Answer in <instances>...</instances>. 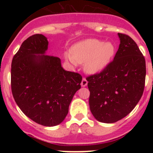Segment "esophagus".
<instances>
[{
    "label": "esophagus",
    "instance_id": "obj_1",
    "mask_svg": "<svg viewBox=\"0 0 153 153\" xmlns=\"http://www.w3.org/2000/svg\"><path fill=\"white\" fill-rule=\"evenodd\" d=\"M87 83H88V82H87L86 78H83L82 82H81V86H83V87H84V86H86V85H87Z\"/></svg>",
    "mask_w": 153,
    "mask_h": 153
}]
</instances>
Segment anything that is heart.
Masks as SVG:
<instances>
[{
  "instance_id": "1",
  "label": "heart",
  "mask_w": 153,
  "mask_h": 153,
  "mask_svg": "<svg viewBox=\"0 0 153 153\" xmlns=\"http://www.w3.org/2000/svg\"><path fill=\"white\" fill-rule=\"evenodd\" d=\"M115 52L116 47L111 42L87 39L74 44L70 53H65V58L73 65L84 63L85 71L94 74L106 68Z\"/></svg>"
}]
</instances>
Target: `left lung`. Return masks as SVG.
Returning a JSON list of instances; mask_svg holds the SVG:
<instances>
[{"label":"left lung","mask_w":153,"mask_h":153,"mask_svg":"<svg viewBox=\"0 0 153 153\" xmlns=\"http://www.w3.org/2000/svg\"><path fill=\"white\" fill-rule=\"evenodd\" d=\"M118 36L120 44L113 61L101 73L86 78L90 111L105 123L126 117L141 99L145 86V58L130 36Z\"/></svg>","instance_id":"1"}]
</instances>
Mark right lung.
<instances>
[{
    "label": "right lung",
    "mask_w": 153,
    "mask_h": 153,
    "mask_svg": "<svg viewBox=\"0 0 153 153\" xmlns=\"http://www.w3.org/2000/svg\"><path fill=\"white\" fill-rule=\"evenodd\" d=\"M48 40L34 34L23 42L11 63V90L21 111L36 123L54 126L64 120L82 76L46 55Z\"/></svg>",
    "instance_id": "1"
}]
</instances>
